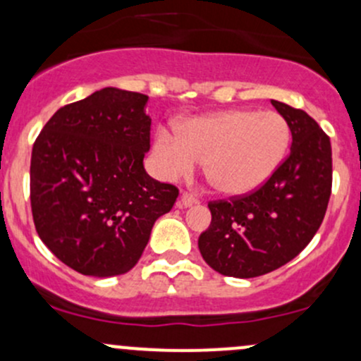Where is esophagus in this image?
Wrapping results in <instances>:
<instances>
[{
    "label": "esophagus",
    "mask_w": 361,
    "mask_h": 361,
    "mask_svg": "<svg viewBox=\"0 0 361 361\" xmlns=\"http://www.w3.org/2000/svg\"><path fill=\"white\" fill-rule=\"evenodd\" d=\"M197 203V197L195 195H191V192H182L180 200H179V207H192V204Z\"/></svg>",
    "instance_id": "34e87169"
}]
</instances>
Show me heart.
Masks as SVG:
<instances>
[{"label": "heart", "instance_id": "b5f03b06", "mask_svg": "<svg viewBox=\"0 0 361 361\" xmlns=\"http://www.w3.org/2000/svg\"><path fill=\"white\" fill-rule=\"evenodd\" d=\"M289 142V123L281 114L235 108L188 120L179 134L160 129L153 157L165 179H184L204 164L213 191L241 196L272 177Z\"/></svg>", "mask_w": 361, "mask_h": 361}]
</instances>
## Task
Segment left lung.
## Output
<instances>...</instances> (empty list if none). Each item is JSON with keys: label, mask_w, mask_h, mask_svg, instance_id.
<instances>
[{"label": "left lung", "mask_w": 361, "mask_h": 361, "mask_svg": "<svg viewBox=\"0 0 361 361\" xmlns=\"http://www.w3.org/2000/svg\"><path fill=\"white\" fill-rule=\"evenodd\" d=\"M289 123L290 153L257 191L208 203L212 224L197 239L204 262L251 279L286 265L319 231L332 191L331 139L308 114L272 99Z\"/></svg>", "instance_id": "left-lung-1"}]
</instances>
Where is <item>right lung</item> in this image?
Returning <instances> with one entry per match:
<instances>
[{"label": "right lung", "instance_id": "add662e5", "mask_svg": "<svg viewBox=\"0 0 361 361\" xmlns=\"http://www.w3.org/2000/svg\"><path fill=\"white\" fill-rule=\"evenodd\" d=\"M148 96L104 87L65 104L32 146L30 208L41 241L75 272L114 277L139 262L179 189L146 173Z\"/></svg>", "mask_w": 361, "mask_h": 361}]
</instances>
